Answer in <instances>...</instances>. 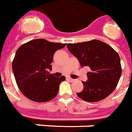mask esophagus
Returning a JSON list of instances; mask_svg holds the SVG:
<instances>
[{"instance_id": "34e87169", "label": "esophagus", "mask_w": 132, "mask_h": 132, "mask_svg": "<svg viewBox=\"0 0 132 132\" xmlns=\"http://www.w3.org/2000/svg\"><path fill=\"white\" fill-rule=\"evenodd\" d=\"M67 79L70 80V81H71V82H74L75 80H76L75 79H73V78H70V77L67 78Z\"/></svg>"}]
</instances>
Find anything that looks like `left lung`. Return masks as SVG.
Masks as SVG:
<instances>
[{
    "instance_id": "8db88e82",
    "label": "left lung",
    "mask_w": 132,
    "mask_h": 132,
    "mask_svg": "<svg viewBox=\"0 0 132 132\" xmlns=\"http://www.w3.org/2000/svg\"><path fill=\"white\" fill-rule=\"evenodd\" d=\"M67 48L80 66L90 69L88 80L82 81L84 88L78 96L87 102H97L110 95L122 74L118 54L108 44L96 39L68 44Z\"/></svg>"
}]
</instances>
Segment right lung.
<instances>
[{"instance_id": "obj_1", "label": "right lung", "mask_w": 132, "mask_h": 132, "mask_svg": "<svg viewBox=\"0 0 132 132\" xmlns=\"http://www.w3.org/2000/svg\"><path fill=\"white\" fill-rule=\"evenodd\" d=\"M66 44L50 42L43 39L28 42L20 46L13 59V71L16 83L25 97L37 102H47L58 94L65 76L55 77L52 71L54 53Z\"/></svg>"}]
</instances>
